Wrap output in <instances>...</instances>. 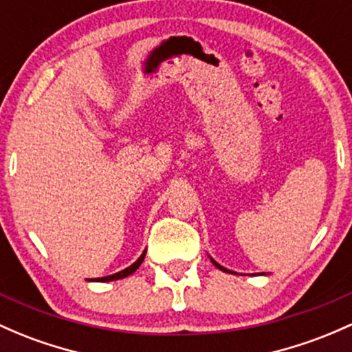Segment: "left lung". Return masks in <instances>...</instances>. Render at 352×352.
Returning <instances> with one entry per match:
<instances>
[{
	"label": "left lung",
	"mask_w": 352,
	"mask_h": 352,
	"mask_svg": "<svg viewBox=\"0 0 352 352\" xmlns=\"http://www.w3.org/2000/svg\"><path fill=\"white\" fill-rule=\"evenodd\" d=\"M208 257H210V256H208ZM210 261H212V264H214V265H215V267H217V269H220V270H223V272H229V274H232V270H229V269L222 267V265H220V264H219V262H215V261H214V258H212V257H210ZM261 276H265V274H261Z\"/></svg>",
	"instance_id": "8db88e82"
}]
</instances>
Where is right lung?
I'll return each mask as SVG.
<instances>
[{"mask_svg":"<svg viewBox=\"0 0 352 352\" xmlns=\"http://www.w3.org/2000/svg\"><path fill=\"white\" fill-rule=\"evenodd\" d=\"M145 254H146V249L144 250V252H142V256L138 257L132 265H129V267H126V269L120 270V272H117V274H111V276L98 277V279H90V280H96V283H110V280H118V279H123V277H129L130 274H133L135 270L140 267V264H142V262H144V258H145Z\"/></svg>","mask_w":352,"mask_h":352,"instance_id":"obj_1","label":"right lung"}]
</instances>
